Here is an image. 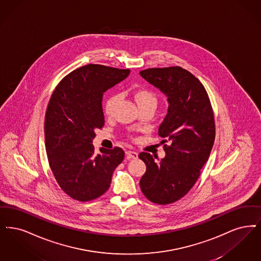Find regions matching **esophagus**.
Instances as JSON below:
<instances>
[{
  "label": "esophagus",
  "instance_id": "1",
  "mask_svg": "<svg viewBox=\"0 0 261 261\" xmlns=\"http://www.w3.org/2000/svg\"><path fill=\"white\" fill-rule=\"evenodd\" d=\"M125 155H126L127 160L136 159L138 157V154L136 153V151H126Z\"/></svg>",
  "mask_w": 261,
  "mask_h": 261
}]
</instances>
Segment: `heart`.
I'll use <instances>...</instances> for the list:
<instances>
[{
    "instance_id": "b5f03b06",
    "label": "heart",
    "mask_w": 261,
    "mask_h": 261,
    "mask_svg": "<svg viewBox=\"0 0 261 261\" xmlns=\"http://www.w3.org/2000/svg\"><path fill=\"white\" fill-rule=\"evenodd\" d=\"M121 95L119 93H113L110 96L107 97L104 103V114L106 116H111L113 114L114 110L120 101ZM135 99L138 104L140 109L144 108H156L157 106V96L156 94L147 89H138L135 92Z\"/></svg>"
}]
</instances>
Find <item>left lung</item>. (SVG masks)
I'll list each match as a JSON object with an SVG mask.
<instances>
[{"label":"left lung","instance_id":"8db88e82","mask_svg":"<svg viewBox=\"0 0 261 261\" xmlns=\"http://www.w3.org/2000/svg\"><path fill=\"white\" fill-rule=\"evenodd\" d=\"M140 76L168 97V113L159 135L169 142L160 162L146 152L140 189L149 201L167 204L181 199L199 178L216 138L215 117L202 83L185 69L174 66L140 71Z\"/></svg>","mask_w":261,"mask_h":261}]
</instances>
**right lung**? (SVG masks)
Wrapping results in <instances>:
<instances>
[{"label":"right lung","mask_w":261,"mask_h":261,"mask_svg":"<svg viewBox=\"0 0 261 261\" xmlns=\"http://www.w3.org/2000/svg\"><path fill=\"white\" fill-rule=\"evenodd\" d=\"M128 69L89 64L74 70L57 85L45 119L49 167L61 189L87 202L110 187L113 171L124 160L122 148H100L94 155L95 129L104 125L103 93L125 80Z\"/></svg>","instance_id":"right-lung-1"}]
</instances>
